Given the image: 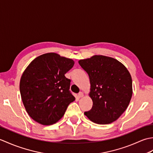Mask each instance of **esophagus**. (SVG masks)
<instances>
[{
    "label": "esophagus",
    "mask_w": 153,
    "mask_h": 153,
    "mask_svg": "<svg viewBox=\"0 0 153 153\" xmlns=\"http://www.w3.org/2000/svg\"><path fill=\"white\" fill-rule=\"evenodd\" d=\"M83 97V93L82 92H79L78 93V95H77V97H78L79 99L82 98V97Z\"/></svg>",
    "instance_id": "1"
}]
</instances>
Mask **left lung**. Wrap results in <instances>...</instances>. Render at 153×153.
I'll return each mask as SVG.
<instances>
[{
    "mask_svg": "<svg viewBox=\"0 0 153 153\" xmlns=\"http://www.w3.org/2000/svg\"><path fill=\"white\" fill-rule=\"evenodd\" d=\"M91 83L92 108L84 114L91 121L108 124L128 108L132 96V79L127 68L114 58L95 55L80 60Z\"/></svg>",
    "mask_w": 153,
    "mask_h": 153,
    "instance_id": "1",
    "label": "left lung"
}]
</instances>
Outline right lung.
<instances>
[{
	"mask_svg": "<svg viewBox=\"0 0 153 153\" xmlns=\"http://www.w3.org/2000/svg\"><path fill=\"white\" fill-rule=\"evenodd\" d=\"M73 60L56 53L35 58L23 73L19 91L28 114L43 125H52L64 114L75 100L70 79L64 74L74 66Z\"/></svg>",
	"mask_w": 153,
	"mask_h": 153,
	"instance_id": "right-lung-1",
	"label": "right lung"
}]
</instances>
